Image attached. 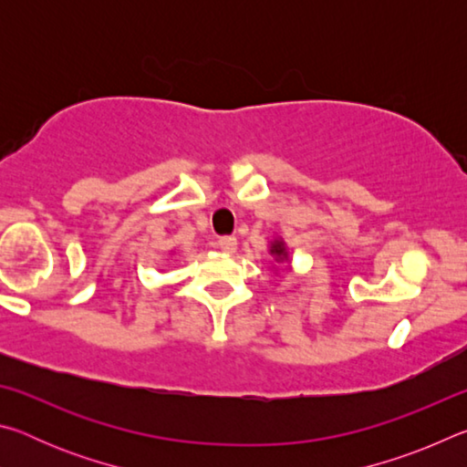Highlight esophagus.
<instances>
[{
    "instance_id": "34e87169",
    "label": "esophagus",
    "mask_w": 467,
    "mask_h": 467,
    "mask_svg": "<svg viewBox=\"0 0 467 467\" xmlns=\"http://www.w3.org/2000/svg\"><path fill=\"white\" fill-rule=\"evenodd\" d=\"M236 244H239V243H236L234 236H220V239L216 241V247L220 251H224V253H234Z\"/></svg>"
}]
</instances>
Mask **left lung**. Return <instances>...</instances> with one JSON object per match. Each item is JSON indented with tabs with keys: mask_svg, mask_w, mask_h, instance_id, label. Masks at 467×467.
<instances>
[{
	"mask_svg": "<svg viewBox=\"0 0 467 467\" xmlns=\"http://www.w3.org/2000/svg\"><path fill=\"white\" fill-rule=\"evenodd\" d=\"M267 251H270V255L274 257L275 264H286L288 270H290V253H288V247L286 243H284L282 236H274V239L270 241V247H267ZM278 272V270H275Z\"/></svg>",
	"mask_w": 467,
	"mask_h": 467,
	"instance_id": "8db88e82",
	"label": "left lung"
}]
</instances>
